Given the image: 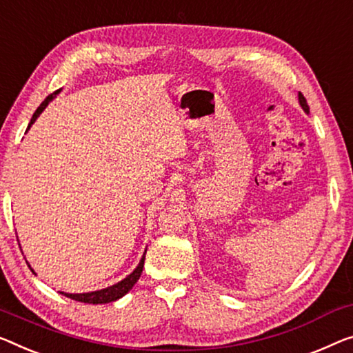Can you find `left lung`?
I'll return each instance as SVG.
<instances>
[{
  "label": "left lung",
  "instance_id": "obj_1",
  "mask_svg": "<svg viewBox=\"0 0 353 353\" xmlns=\"http://www.w3.org/2000/svg\"><path fill=\"white\" fill-rule=\"evenodd\" d=\"M298 99H299V104H301V108H303L304 112L309 114V106H307V101H306V98L303 97V93H301V92L298 93Z\"/></svg>",
  "mask_w": 353,
  "mask_h": 353
}]
</instances>
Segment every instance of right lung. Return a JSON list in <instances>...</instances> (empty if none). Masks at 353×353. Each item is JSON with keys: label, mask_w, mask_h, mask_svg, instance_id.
Here are the masks:
<instances>
[{"label": "right lung", "mask_w": 353, "mask_h": 353, "mask_svg": "<svg viewBox=\"0 0 353 353\" xmlns=\"http://www.w3.org/2000/svg\"><path fill=\"white\" fill-rule=\"evenodd\" d=\"M57 93H60V90H57V92H54L52 94H49V97H47L44 101L41 103V106L36 109V112L33 114V117H31L30 123H28V128H26V131H28L30 126L36 122V119H38L42 110L47 108V104H49L52 99L57 97ZM144 260H145V252H144L143 259H141V261H139V265L136 266V270L131 272L130 276H126L123 281L114 283V285H110L108 288H103V290L88 292V293H65V292H60V293L65 294L66 298L74 299V301H81V303H87V304H106V303L117 301L119 298H122L123 294L128 293L131 288H133L134 283L139 281L141 272H143V268H144Z\"/></svg>", "instance_id": "1"}]
</instances>
